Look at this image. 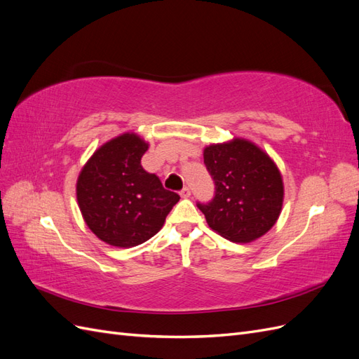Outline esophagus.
<instances>
[{
    "mask_svg": "<svg viewBox=\"0 0 359 359\" xmlns=\"http://www.w3.org/2000/svg\"><path fill=\"white\" fill-rule=\"evenodd\" d=\"M180 194H181V198H184V199H187V198H190V194H191V191H190V189L189 187H184L181 191H180Z\"/></svg>",
    "mask_w": 359,
    "mask_h": 359,
    "instance_id": "obj_1",
    "label": "esophagus"
}]
</instances>
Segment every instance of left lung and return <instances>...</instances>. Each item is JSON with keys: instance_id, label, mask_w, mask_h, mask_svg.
Instances as JSON below:
<instances>
[{"instance_id": "8db88e82", "label": "left lung", "mask_w": 359, "mask_h": 359, "mask_svg": "<svg viewBox=\"0 0 359 359\" xmlns=\"http://www.w3.org/2000/svg\"><path fill=\"white\" fill-rule=\"evenodd\" d=\"M215 184L211 202L201 203L206 223L232 243H252L273 227L283 206V180L276 163L253 142L235 137L203 149Z\"/></svg>"}]
</instances>
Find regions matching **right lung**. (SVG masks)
<instances>
[{"label":"right lung","instance_id":"obj_1","mask_svg":"<svg viewBox=\"0 0 359 359\" xmlns=\"http://www.w3.org/2000/svg\"><path fill=\"white\" fill-rule=\"evenodd\" d=\"M148 144L124 133L103 144L82 168L76 198L86 226L106 244L135 247L154 236L180 201L140 158Z\"/></svg>","mask_w":359,"mask_h":359}]
</instances>
